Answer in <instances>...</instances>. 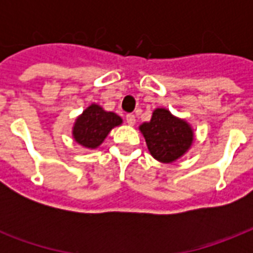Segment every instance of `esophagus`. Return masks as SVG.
Wrapping results in <instances>:
<instances>
[{"label":"esophagus","instance_id":"34e87169","mask_svg":"<svg viewBox=\"0 0 253 253\" xmlns=\"http://www.w3.org/2000/svg\"><path fill=\"white\" fill-rule=\"evenodd\" d=\"M135 121H136V119H135V115L134 114H127L126 115V122L128 123L130 126H134Z\"/></svg>","mask_w":253,"mask_h":253}]
</instances>
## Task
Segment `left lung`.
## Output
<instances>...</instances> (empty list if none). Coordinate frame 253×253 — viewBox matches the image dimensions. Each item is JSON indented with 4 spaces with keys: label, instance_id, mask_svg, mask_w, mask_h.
Instances as JSON below:
<instances>
[{
    "label": "left lung",
    "instance_id": "left-lung-1",
    "mask_svg": "<svg viewBox=\"0 0 253 253\" xmlns=\"http://www.w3.org/2000/svg\"><path fill=\"white\" fill-rule=\"evenodd\" d=\"M139 130L151 155L162 163L176 162L190 148L194 139L190 125L163 107L154 110L150 122L140 125Z\"/></svg>",
    "mask_w": 253,
    "mask_h": 253
}]
</instances>
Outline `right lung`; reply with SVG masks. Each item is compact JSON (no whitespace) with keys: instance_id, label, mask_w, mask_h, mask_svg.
Listing matches in <instances>:
<instances>
[{"instance_id":"right-lung-1","label":"right lung","mask_w":253,"mask_h":253,"mask_svg":"<svg viewBox=\"0 0 253 253\" xmlns=\"http://www.w3.org/2000/svg\"><path fill=\"white\" fill-rule=\"evenodd\" d=\"M122 118L111 111H105L101 106L91 103L76 119L73 126V138L85 148L94 150L102 144L111 128L119 126Z\"/></svg>"}]
</instances>
